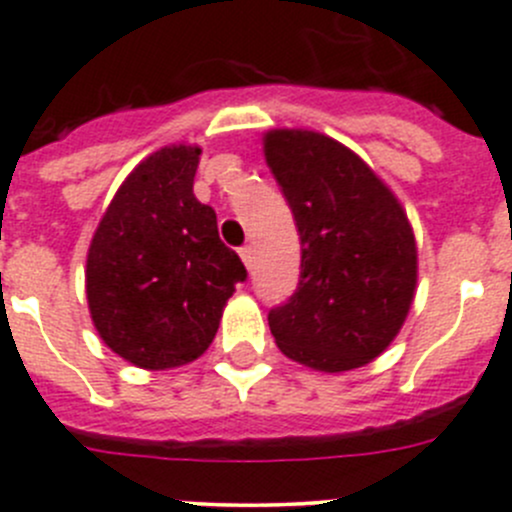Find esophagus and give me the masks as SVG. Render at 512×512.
I'll return each instance as SVG.
<instances>
[{
    "instance_id": "esophagus-1",
    "label": "esophagus",
    "mask_w": 512,
    "mask_h": 512,
    "mask_svg": "<svg viewBox=\"0 0 512 512\" xmlns=\"http://www.w3.org/2000/svg\"><path fill=\"white\" fill-rule=\"evenodd\" d=\"M240 257H242V262L247 265V270H250V267H252V247L250 245L240 247Z\"/></svg>"
}]
</instances>
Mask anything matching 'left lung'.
<instances>
[{
  "mask_svg": "<svg viewBox=\"0 0 512 512\" xmlns=\"http://www.w3.org/2000/svg\"><path fill=\"white\" fill-rule=\"evenodd\" d=\"M265 160L302 245L295 295L267 315L277 347L320 372L367 365L413 305L418 247L408 215L355 152L320 132L270 130Z\"/></svg>",
  "mask_w": 512,
  "mask_h": 512,
  "instance_id": "left-lung-1",
  "label": "left lung"
}]
</instances>
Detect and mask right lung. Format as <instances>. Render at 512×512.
Listing matches in <instances>:
<instances>
[{
	"instance_id": "1",
	"label": "right lung",
	"mask_w": 512,
	"mask_h": 512,
	"mask_svg": "<svg viewBox=\"0 0 512 512\" xmlns=\"http://www.w3.org/2000/svg\"><path fill=\"white\" fill-rule=\"evenodd\" d=\"M202 150L170 145L119 185L87 252L89 315L104 345L145 370L197 360L247 277L192 192Z\"/></svg>"
}]
</instances>
